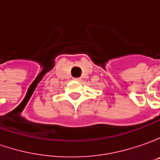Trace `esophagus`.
Here are the masks:
<instances>
[{
    "instance_id": "34e87169",
    "label": "esophagus",
    "mask_w": 160,
    "mask_h": 160,
    "mask_svg": "<svg viewBox=\"0 0 160 160\" xmlns=\"http://www.w3.org/2000/svg\"><path fill=\"white\" fill-rule=\"evenodd\" d=\"M76 80H80V78H77V79H76Z\"/></svg>"
}]
</instances>
